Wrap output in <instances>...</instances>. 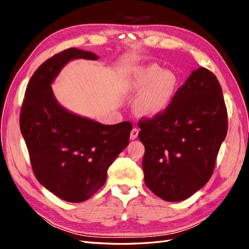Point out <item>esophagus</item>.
I'll return each instance as SVG.
<instances>
[{
	"label": "esophagus",
	"mask_w": 249,
	"mask_h": 249,
	"mask_svg": "<svg viewBox=\"0 0 249 249\" xmlns=\"http://www.w3.org/2000/svg\"><path fill=\"white\" fill-rule=\"evenodd\" d=\"M138 134H139V130L137 129V127H134V129L131 131V134H130V139H131V140L136 139V138L138 137Z\"/></svg>",
	"instance_id": "34e87169"
}]
</instances>
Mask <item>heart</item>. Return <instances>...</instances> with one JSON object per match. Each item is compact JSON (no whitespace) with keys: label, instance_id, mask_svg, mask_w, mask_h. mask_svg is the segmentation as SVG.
<instances>
[{"label":"heart","instance_id":"b5f03b06","mask_svg":"<svg viewBox=\"0 0 249 249\" xmlns=\"http://www.w3.org/2000/svg\"><path fill=\"white\" fill-rule=\"evenodd\" d=\"M178 79L171 71H164L158 64H147L135 69L126 81L127 91L139 96L137 112L147 118L166 112L175 100Z\"/></svg>","mask_w":249,"mask_h":249}]
</instances>
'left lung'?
<instances>
[{
	"instance_id": "obj_1",
	"label": "left lung",
	"mask_w": 249,
	"mask_h": 249,
	"mask_svg": "<svg viewBox=\"0 0 249 249\" xmlns=\"http://www.w3.org/2000/svg\"><path fill=\"white\" fill-rule=\"evenodd\" d=\"M145 147L144 183L166 201L190 197L212 177L228 133V112L217 78L205 67L193 71L163 114L140 119Z\"/></svg>"
}]
</instances>
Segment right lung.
<instances>
[{
	"mask_svg": "<svg viewBox=\"0 0 249 249\" xmlns=\"http://www.w3.org/2000/svg\"><path fill=\"white\" fill-rule=\"evenodd\" d=\"M74 59L99 56L71 48L44 61L27 86L19 125L38 182L59 198L81 202L106 183L109 166L129 144L133 125L102 124L58 103L51 84Z\"/></svg>",
	"mask_w": 249,
	"mask_h": 249,
	"instance_id": "add662e5",
	"label": "right lung"
}]
</instances>
